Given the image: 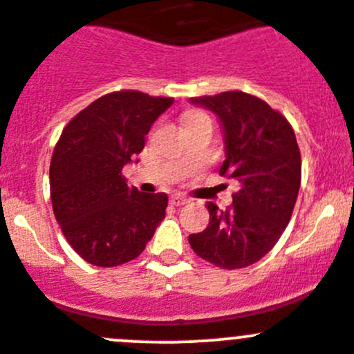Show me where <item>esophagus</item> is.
I'll return each instance as SVG.
<instances>
[{"label": "esophagus", "mask_w": 354, "mask_h": 354, "mask_svg": "<svg viewBox=\"0 0 354 354\" xmlns=\"http://www.w3.org/2000/svg\"><path fill=\"white\" fill-rule=\"evenodd\" d=\"M188 202L187 197H183V195L180 194H174L173 197H171V204L173 205H185Z\"/></svg>", "instance_id": "obj_1"}]
</instances>
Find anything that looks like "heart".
Here are the masks:
<instances>
[{"instance_id": "heart-1", "label": "heart", "mask_w": 354, "mask_h": 354, "mask_svg": "<svg viewBox=\"0 0 354 354\" xmlns=\"http://www.w3.org/2000/svg\"><path fill=\"white\" fill-rule=\"evenodd\" d=\"M194 115H202V114H195V112H194V114H190L188 118H194Z\"/></svg>"}]
</instances>
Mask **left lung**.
<instances>
[{"label": "left lung", "instance_id": "left-lung-1", "mask_svg": "<svg viewBox=\"0 0 354 354\" xmlns=\"http://www.w3.org/2000/svg\"><path fill=\"white\" fill-rule=\"evenodd\" d=\"M216 114L225 156L219 174L239 190L226 211L209 202V225L188 236L192 249L219 268L250 266L266 256L289 225L301 187V153L287 119L242 91L190 98Z\"/></svg>", "mask_w": 354, "mask_h": 354}]
</instances>
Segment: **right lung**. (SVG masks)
I'll use <instances>...</instances> for the list:
<instances>
[{
  "label": "right lung",
  "instance_id": "right-lung-1",
  "mask_svg": "<svg viewBox=\"0 0 354 354\" xmlns=\"http://www.w3.org/2000/svg\"><path fill=\"white\" fill-rule=\"evenodd\" d=\"M173 102L115 91L62 131L50 164L51 204L67 242L90 264L119 266L138 257L166 216L167 195L129 188L122 167Z\"/></svg>",
  "mask_w": 354,
  "mask_h": 354
}]
</instances>
